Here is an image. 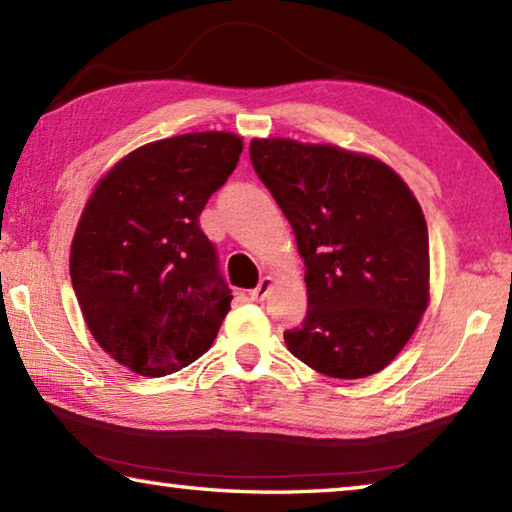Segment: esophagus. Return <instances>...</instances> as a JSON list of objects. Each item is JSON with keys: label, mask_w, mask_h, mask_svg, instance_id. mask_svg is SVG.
<instances>
[{"label": "esophagus", "mask_w": 512, "mask_h": 512, "mask_svg": "<svg viewBox=\"0 0 512 512\" xmlns=\"http://www.w3.org/2000/svg\"><path fill=\"white\" fill-rule=\"evenodd\" d=\"M271 289H273V277L266 275V277H262V280H259L257 289L250 291V298L257 300V302H262L268 296V293H271Z\"/></svg>", "instance_id": "1"}]
</instances>
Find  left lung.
<instances>
[{"label": "left lung", "mask_w": 512, "mask_h": 512, "mask_svg": "<svg viewBox=\"0 0 512 512\" xmlns=\"http://www.w3.org/2000/svg\"><path fill=\"white\" fill-rule=\"evenodd\" d=\"M257 176L305 259L307 316L293 357L336 379L384 370L429 305V232L409 185L377 158L284 137L250 142Z\"/></svg>", "instance_id": "left-lung-1"}]
</instances>
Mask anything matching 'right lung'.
I'll use <instances>...</instances> for the list:
<instances>
[{
    "label": "right lung",
    "instance_id": "add662e5",
    "mask_svg": "<svg viewBox=\"0 0 512 512\" xmlns=\"http://www.w3.org/2000/svg\"><path fill=\"white\" fill-rule=\"evenodd\" d=\"M239 135L167 137L124 155L76 225L69 275L85 325L142 377H164L210 350L230 289L198 216L235 171Z\"/></svg>",
    "mask_w": 512,
    "mask_h": 512
}]
</instances>
